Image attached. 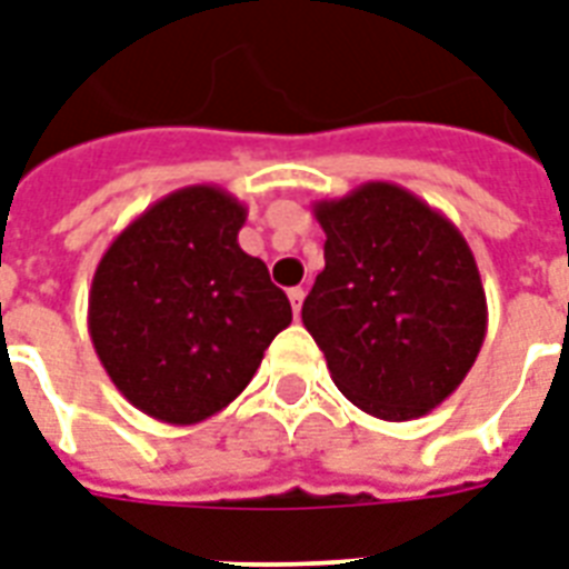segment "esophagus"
Instances as JSON below:
<instances>
[{"instance_id":"34e87169","label":"esophagus","mask_w":569,"mask_h":569,"mask_svg":"<svg viewBox=\"0 0 569 569\" xmlns=\"http://www.w3.org/2000/svg\"><path fill=\"white\" fill-rule=\"evenodd\" d=\"M303 289L301 286H295V289H289V301H292V310H295V316L301 313V303H303Z\"/></svg>"}]
</instances>
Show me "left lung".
I'll return each mask as SVG.
<instances>
[{"instance_id":"obj_1","label":"left lung","mask_w":569,"mask_h":569,"mask_svg":"<svg viewBox=\"0 0 569 569\" xmlns=\"http://www.w3.org/2000/svg\"><path fill=\"white\" fill-rule=\"evenodd\" d=\"M325 268L301 307L333 385L379 420L448 400L487 337L475 253L448 217L390 181L319 199Z\"/></svg>"}]
</instances>
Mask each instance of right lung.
I'll return each mask as SVG.
<instances>
[{"label":"right lung","instance_id":"1","mask_svg":"<svg viewBox=\"0 0 569 569\" xmlns=\"http://www.w3.org/2000/svg\"><path fill=\"white\" fill-rule=\"evenodd\" d=\"M247 206L214 184L172 190L133 217L94 268L89 337L142 415L190 427L223 411L292 322L283 289L238 232Z\"/></svg>","mask_w":569,"mask_h":569}]
</instances>
